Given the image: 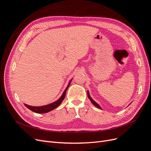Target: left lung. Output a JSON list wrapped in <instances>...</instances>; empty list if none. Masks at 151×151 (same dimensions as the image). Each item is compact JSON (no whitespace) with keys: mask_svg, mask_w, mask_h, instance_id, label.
<instances>
[{"mask_svg":"<svg viewBox=\"0 0 151 151\" xmlns=\"http://www.w3.org/2000/svg\"><path fill=\"white\" fill-rule=\"evenodd\" d=\"M88 98H89V99H90V101H91V103H92L94 105V106H96L97 108H99V109H101V107H100L99 106V105L98 104V103H96L94 101V100L92 99V98H91V97H90V96H89V93L88 92Z\"/></svg>","mask_w":151,"mask_h":151,"instance_id":"obj_1","label":"left lung"}]
</instances>
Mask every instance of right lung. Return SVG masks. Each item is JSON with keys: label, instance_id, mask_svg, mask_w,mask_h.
I'll use <instances>...</instances> for the list:
<instances>
[{"label": "right lung", "instance_id": "add662e5", "mask_svg": "<svg viewBox=\"0 0 151 151\" xmlns=\"http://www.w3.org/2000/svg\"><path fill=\"white\" fill-rule=\"evenodd\" d=\"M70 82H71V81L69 82V84H68V85L67 86L65 90L64 91V92H63V94L62 95V96L59 98L57 101H55L51 104L45 105V106H29V105H28L26 104H24V105L28 109H29L30 110H31L32 111H33L35 113H47V112H49L50 111L53 110V109H54L55 108L58 107L59 105L62 103L63 100L64 99L67 89H68V86H69V85L70 84Z\"/></svg>", "mask_w": 151, "mask_h": 151}]
</instances>
